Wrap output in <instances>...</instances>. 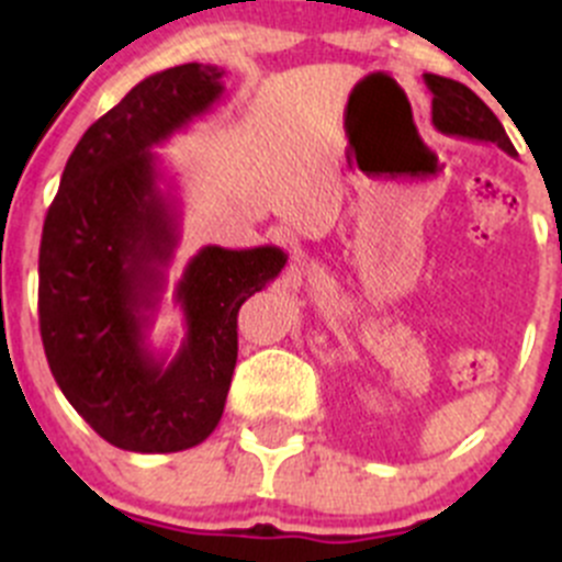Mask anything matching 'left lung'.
Segmentation results:
<instances>
[{"label":"left lung","instance_id":"left-lung-1","mask_svg":"<svg viewBox=\"0 0 562 562\" xmlns=\"http://www.w3.org/2000/svg\"><path fill=\"white\" fill-rule=\"evenodd\" d=\"M429 92H432V124L443 135H454V138L479 140V144H495L506 155L517 157V149L508 140L506 130L497 122L495 113L486 108L484 100L468 89L464 83L451 81V78L435 76L427 72L424 76Z\"/></svg>","mask_w":562,"mask_h":562}]
</instances>
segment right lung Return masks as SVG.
Returning <instances> with one entry per match:
<instances>
[{
  "mask_svg": "<svg viewBox=\"0 0 562 562\" xmlns=\"http://www.w3.org/2000/svg\"><path fill=\"white\" fill-rule=\"evenodd\" d=\"M217 65L168 67L135 83L83 133L45 214L40 337L54 381L111 446L171 454L223 418L239 337L236 317L288 263L280 247L198 249L176 282L184 339L173 359L149 328L179 247V206L162 190L155 146L223 98Z\"/></svg>",
  "mask_w": 562,
  "mask_h": 562,
  "instance_id": "1",
  "label": "right lung"
}]
</instances>
